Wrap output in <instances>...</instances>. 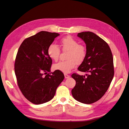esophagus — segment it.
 <instances>
[{
  "label": "esophagus",
  "mask_w": 129,
  "mask_h": 129,
  "mask_svg": "<svg viewBox=\"0 0 129 129\" xmlns=\"http://www.w3.org/2000/svg\"><path fill=\"white\" fill-rule=\"evenodd\" d=\"M64 76H65V78L66 79L69 78L70 77V76H69V75H68L66 74H64Z\"/></svg>",
  "instance_id": "1"
}]
</instances>
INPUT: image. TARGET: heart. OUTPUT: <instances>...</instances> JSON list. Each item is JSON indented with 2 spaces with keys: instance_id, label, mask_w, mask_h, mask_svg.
<instances>
[{
  "instance_id": "1",
  "label": "heart",
  "mask_w": 129,
  "mask_h": 129,
  "mask_svg": "<svg viewBox=\"0 0 129 129\" xmlns=\"http://www.w3.org/2000/svg\"><path fill=\"white\" fill-rule=\"evenodd\" d=\"M60 45L63 51H68L67 60L61 61L53 65V68L64 73H68L77 64L82 62L86 55V48L71 37H67L60 40ZM49 56L54 61L58 60L60 49L54 44L50 45L48 48Z\"/></svg>"
}]
</instances>
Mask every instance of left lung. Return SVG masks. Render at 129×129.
I'll return each instance as SVG.
<instances>
[{"label": "left lung", "mask_w": 129, "mask_h": 129, "mask_svg": "<svg viewBox=\"0 0 129 129\" xmlns=\"http://www.w3.org/2000/svg\"><path fill=\"white\" fill-rule=\"evenodd\" d=\"M77 36L83 40L86 48V57L78 69L87 74L72 75L76 82L72 93L78 101L91 104L102 98L113 80V55L107 43L93 32H80Z\"/></svg>", "instance_id": "left-lung-1"}]
</instances>
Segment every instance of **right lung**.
<instances>
[{"label":"right lung","instance_id":"1","mask_svg":"<svg viewBox=\"0 0 129 129\" xmlns=\"http://www.w3.org/2000/svg\"><path fill=\"white\" fill-rule=\"evenodd\" d=\"M58 36L57 33L41 31L26 39L18 49L14 65L17 84L23 95L33 104L51 100L64 79L62 72L50 73L52 62L48 48Z\"/></svg>","mask_w":129,"mask_h":129}]
</instances>
